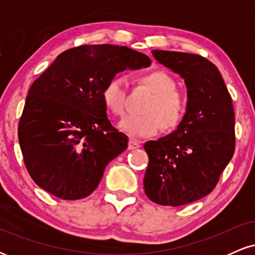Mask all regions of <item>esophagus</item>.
<instances>
[{"mask_svg": "<svg viewBox=\"0 0 255 255\" xmlns=\"http://www.w3.org/2000/svg\"><path fill=\"white\" fill-rule=\"evenodd\" d=\"M139 147H140V142L137 141V140L130 139L129 141H128V150H136V148Z\"/></svg>", "mask_w": 255, "mask_h": 255, "instance_id": "obj_1", "label": "esophagus"}]
</instances>
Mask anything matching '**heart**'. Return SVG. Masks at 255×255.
Returning <instances> with one entry per match:
<instances>
[{
	"instance_id": "b5f03b06",
	"label": "heart",
	"mask_w": 255,
	"mask_h": 255,
	"mask_svg": "<svg viewBox=\"0 0 255 255\" xmlns=\"http://www.w3.org/2000/svg\"><path fill=\"white\" fill-rule=\"evenodd\" d=\"M140 81L153 93L145 105L144 115H128L121 120L119 128L133 137H148L159 131L172 130L180 126L187 113V101L176 91V81L162 71L142 75ZM102 99L114 115H124L127 101V79L118 74L110 78L102 90Z\"/></svg>"
}]
</instances>
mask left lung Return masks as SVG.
Instances as JSON below:
<instances>
[{
  "instance_id": "1",
  "label": "left lung",
  "mask_w": 255,
  "mask_h": 255,
  "mask_svg": "<svg viewBox=\"0 0 255 255\" xmlns=\"http://www.w3.org/2000/svg\"><path fill=\"white\" fill-rule=\"evenodd\" d=\"M152 55L183 79L188 102L176 130L144 145V189L153 203L181 206L206 197L218 183L235 151V114L221 73L207 58L166 50Z\"/></svg>"
}]
</instances>
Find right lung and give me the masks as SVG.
<instances>
[{"label": "right lung", "mask_w": 255, "mask_h": 255, "mask_svg": "<svg viewBox=\"0 0 255 255\" xmlns=\"http://www.w3.org/2000/svg\"><path fill=\"white\" fill-rule=\"evenodd\" d=\"M150 57L127 46L80 45L56 57L26 97L17 136L32 180L64 200L86 198L105 166L128 147L110 124L102 99L105 83Z\"/></svg>", "instance_id": "1"}]
</instances>
